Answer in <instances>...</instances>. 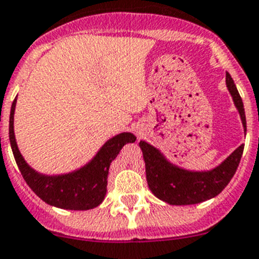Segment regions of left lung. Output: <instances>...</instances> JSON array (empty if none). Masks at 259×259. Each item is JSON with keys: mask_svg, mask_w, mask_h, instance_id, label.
Masks as SVG:
<instances>
[{"mask_svg": "<svg viewBox=\"0 0 259 259\" xmlns=\"http://www.w3.org/2000/svg\"><path fill=\"white\" fill-rule=\"evenodd\" d=\"M226 83L241 117L244 132H246L244 104L228 73L226 74ZM139 147L145 159L148 188L155 197L173 206L201 203L217 197L236 173L244 151V145L238 146L226 160L211 170H188L168 161L156 147L145 141L139 142Z\"/></svg>", "mask_w": 259, "mask_h": 259, "instance_id": "8db88e82", "label": "left lung"}]
</instances>
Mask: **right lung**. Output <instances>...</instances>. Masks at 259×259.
<instances>
[{
	"mask_svg": "<svg viewBox=\"0 0 259 259\" xmlns=\"http://www.w3.org/2000/svg\"><path fill=\"white\" fill-rule=\"evenodd\" d=\"M17 98L11 104L9 121V138L17 165L27 185L46 203L65 210H91L104 201L107 194V179L112 160L120 154L126 143L136 142L132 133H121L103 145L84 167L65 175L47 176L36 172L26 163L19 152L14 136V112Z\"/></svg>",
	"mask_w": 259,
	"mask_h": 259,
	"instance_id": "1",
	"label": "right lung"
}]
</instances>
